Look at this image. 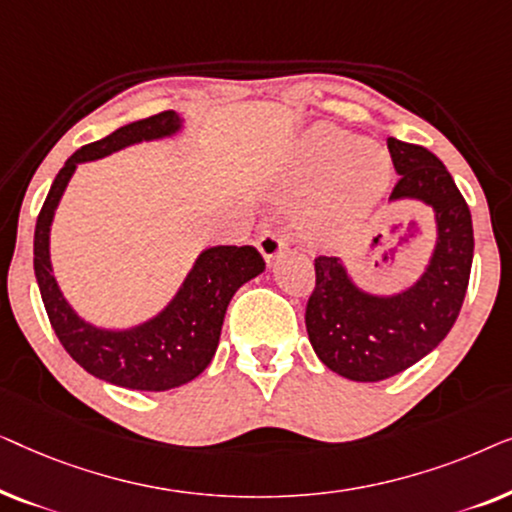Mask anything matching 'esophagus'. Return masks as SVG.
<instances>
[{
    "label": "esophagus",
    "mask_w": 512,
    "mask_h": 512,
    "mask_svg": "<svg viewBox=\"0 0 512 512\" xmlns=\"http://www.w3.org/2000/svg\"><path fill=\"white\" fill-rule=\"evenodd\" d=\"M256 244H258V249H261V254H263V258L268 263L275 261V258L282 254L286 247H289V242H286L282 235L272 233V230H265V233L258 237Z\"/></svg>",
    "instance_id": "1"
}]
</instances>
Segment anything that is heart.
I'll list each match as a JSON object with an SVG mask.
<instances>
[{
    "label": "heart",
    "instance_id": "1",
    "mask_svg": "<svg viewBox=\"0 0 512 512\" xmlns=\"http://www.w3.org/2000/svg\"><path fill=\"white\" fill-rule=\"evenodd\" d=\"M391 177L384 149L333 125H317L300 146L298 179L307 191L321 185L310 214V230L338 242L356 233L380 202Z\"/></svg>",
    "mask_w": 512,
    "mask_h": 512
}]
</instances>
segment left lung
<instances>
[{
    "mask_svg": "<svg viewBox=\"0 0 512 512\" xmlns=\"http://www.w3.org/2000/svg\"><path fill=\"white\" fill-rule=\"evenodd\" d=\"M396 181L391 200L417 198L433 207L438 242L412 289L380 298L352 284L338 258H314V291L305 326L326 368L354 382H380L436 349L459 317L473 263V221L452 174L419 144L387 139Z\"/></svg>",
    "mask_w": 512,
    "mask_h": 512,
    "instance_id": "left-lung-1",
    "label": "left lung"
}]
</instances>
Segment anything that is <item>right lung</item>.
<instances>
[{
	"label": "right lung",
	"instance_id": "1",
	"mask_svg": "<svg viewBox=\"0 0 512 512\" xmlns=\"http://www.w3.org/2000/svg\"><path fill=\"white\" fill-rule=\"evenodd\" d=\"M179 123L174 111H160L81 146L55 177L34 228V275L55 335L83 370L125 389L167 391L198 377L219 347L230 298L244 282L265 270L263 256L251 244L202 251L177 298L156 319L132 331H102L90 326L62 298L51 272L48 233L76 165L144 139L172 135L179 130Z\"/></svg>",
	"mask_w": 512,
	"mask_h": 512
}]
</instances>
